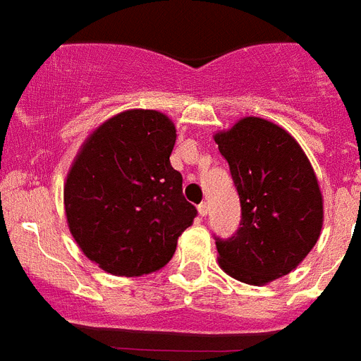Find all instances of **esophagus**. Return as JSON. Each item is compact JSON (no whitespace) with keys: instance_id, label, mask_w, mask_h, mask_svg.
<instances>
[{"instance_id":"1","label":"esophagus","mask_w":361,"mask_h":361,"mask_svg":"<svg viewBox=\"0 0 361 361\" xmlns=\"http://www.w3.org/2000/svg\"><path fill=\"white\" fill-rule=\"evenodd\" d=\"M207 211H209V205L205 204V202H202V204L198 205V213H200V216H205V214H207Z\"/></svg>"}]
</instances>
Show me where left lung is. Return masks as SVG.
<instances>
[{"instance_id": "obj_1", "label": "left lung", "mask_w": 361, "mask_h": 361, "mask_svg": "<svg viewBox=\"0 0 361 361\" xmlns=\"http://www.w3.org/2000/svg\"><path fill=\"white\" fill-rule=\"evenodd\" d=\"M214 141L242 211L233 237H214L220 268L246 284L290 274L316 246L323 226V198L308 157L286 130L259 117L238 121Z\"/></svg>"}]
</instances>
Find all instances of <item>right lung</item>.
Returning a JSON list of instances; mask_svg holds the SVG:
<instances>
[{"instance_id": "right-lung-1", "label": "right lung", "mask_w": 361, "mask_h": 361, "mask_svg": "<svg viewBox=\"0 0 361 361\" xmlns=\"http://www.w3.org/2000/svg\"><path fill=\"white\" fill-rule=\"evenodd\" d=\"M176 128L154 110H128L87 137L63 187L66 216L84 255L134 277L172 259L198 211L171 165Z\"/></svg>"}]
</instances>
